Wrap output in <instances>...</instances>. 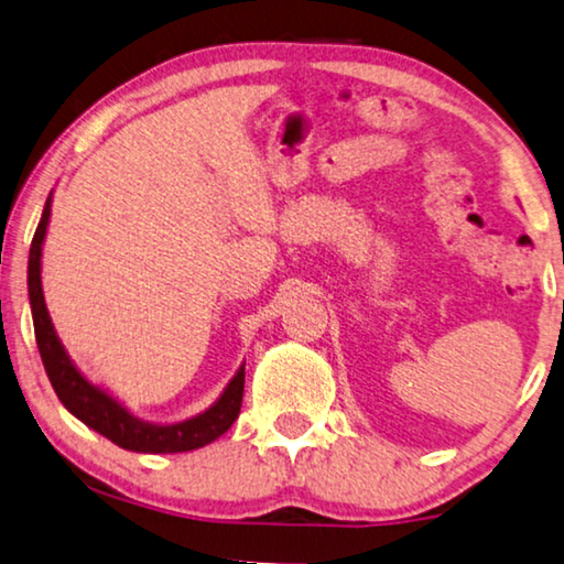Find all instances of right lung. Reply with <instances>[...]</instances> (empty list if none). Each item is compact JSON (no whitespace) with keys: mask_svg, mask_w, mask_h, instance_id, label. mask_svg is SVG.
<instances>
[{"mask_svg":"<svg viewBox=\"0 0 564 564\" xmlns=\"http://www.w3.org/2000/svg\"><path fill=\"white\" fill-rule=\"evenodd\" d=\"M51 204L53 192L47 196L43 206L41 225L35 229L33 245H30V260H28V296L30 308H33V327L37 350L45 365L47 378H51L53 391L58 393L63 406L74 414L78 422H84L89 430L99 432L101 437L115 442L117 447L130 452H145V455H171V452H192L199 449L204 444H212L219 440L229 426L235 424L237 414L242 406V391H245V362L237 368L232 380L219 393V399L204 409L202 414L181 419V422L158 424L140 419L134 411L124 406L120 399H115L107 388L91 383L70 355L63 347L58 332L53 327L51 314H47L45 296H43V245L47 235V225H51Z\"/></svg>","mask_w":564,"mask_h":564,"instance_id":"1","label":"right lung"}]
</instances>
